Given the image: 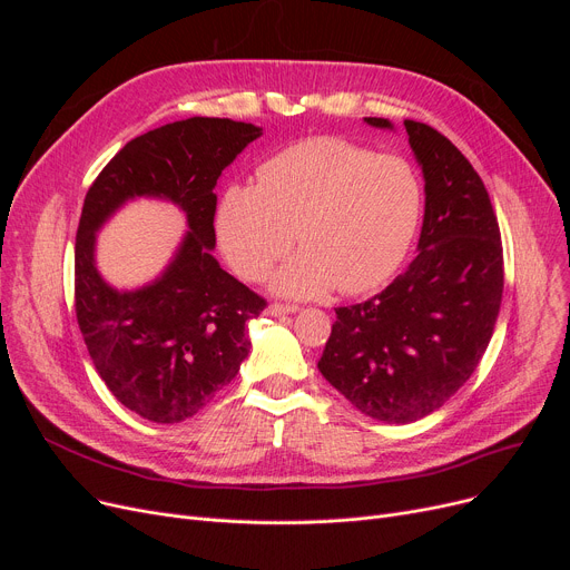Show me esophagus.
<instances>
[{
  "label": "esophagus",
  "instance_id": "1",
  "mask_svg": "<svg viewBox=\"0 0 570 570\" xmlns=\"http://www.w3.org/2000/svg\"><path fill=\"white\" fill-rule=\"evenodd\" d=\"M293 312H297V305H286V303H273L267 307V314H273V316H282V314H293Z\"/></svg>",
  "mask_w": 570,
  "mask_h": 570
}]
</instances>
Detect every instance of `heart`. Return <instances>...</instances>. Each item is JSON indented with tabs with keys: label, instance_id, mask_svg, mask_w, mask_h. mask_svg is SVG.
<instances>
[{
	"label": "heart",
	"instance_id": "1",
	"mask_svg": "<svg viewBox=\"0 0 570 570\" xmlns=\"http://www.w3.org/2000/svg\"><path fill=\"white\" fill-rule=\"evenodd\" d=\"M423 217V183L397 155L340 136L295 142L258 168V185L226 189L219 243L258 282L295 243L303 252L275 279L286 295H346L383 286L404 263Z\"/></svg>",
	"mask_w": 570,
	"mask_h": 570
}]
</instances>
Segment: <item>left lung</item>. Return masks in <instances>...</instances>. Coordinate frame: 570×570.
Masks as SVG:
<instances>
[{
    "mask_svg": "<svg viewBox=\"0 0 570 570\" xmlns=\"http://www.w3.org/2000/svg\"><path fill=\"white\" fill-rule=\"evenodd\" d=\"M404 127L425 175L421 254L370 301L335 309L318 361L325 381L385 423L425 417L460 391L490 344L503 293L501 233L481 175L434 127Z\"/></svg>",
    "mask_w": 570,
    "mask_h": 570,
    "instance_id": "1",
    "label": "left lung"
}]
</instances>
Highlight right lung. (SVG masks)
<instances>
[{
	"label": "right lung",
	"mask_w": 570,
	"mask_h": 570,
	"mask_svg": "<svg viewBox=\"0 0 570 570\" xmlns=\"http://www.w3.org/2000/svg\"><path fill=\"white\" fill-rule=\"evenodd\" d=\"M261 136L247 122L189 117L129 140L89 187L76 233V318L108 391L153 423H179L228 385L249 353L247 321L267 301L213 256L217 179ZM134 195H164L190 233L155 285L119 294L94 267V230Z\"/></svg>",
	"instance_id": "add662e5"
}]
</instances>
